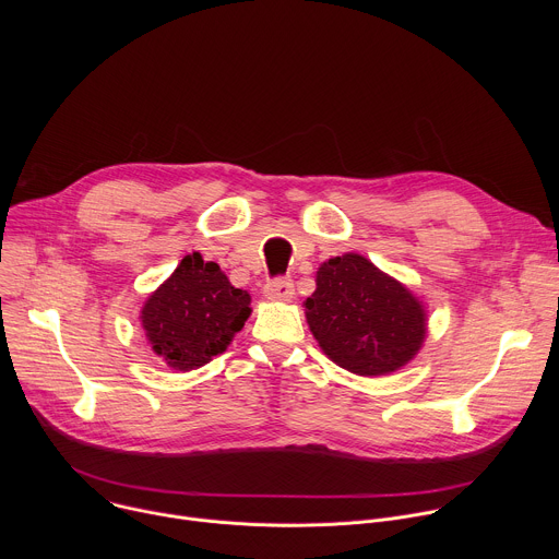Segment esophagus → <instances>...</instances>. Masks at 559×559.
<instances>
[{
	"label": "esophagus",
	"instance_id": "esophagus-1",
	"mask_svg": "<svg viewBox=\"0 0 559 559\" xmlns=\"http://www.w3.org/2000/svg\"><path fill=\"white\" fill-rule=\"evenodd\" d=\"M263 294L272 300H292L294 283H292V278H272L265 283Z\"/></svg>",
	"mask_w": 559,
	"mask_h": 559
}]
</instances>
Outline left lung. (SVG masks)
<instances>
[{"label": "left lung", "mask_w": 559, "mask_h": 559, "mask_svg": "<svg viewBox=\"0 0 559 559\" xmlns=\"http://www.w3.org/2000/svg\"><path fill=\"white\" fill-rule=\"evenodd\" d=\"M305 316L321 349L358 376L405 367L427 336L425 305L401 281L354 252L318 267Z\"/></svg>", "instance_id": "left-lung-1"}]
</instances>
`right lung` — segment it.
Returning <instances> with one entry per match:
<instances>
[{
    "label": "right lung",
    "instance_id": "1",
    "mask_svg": "<svg viewBox=\"0 0 559 559\" xmlns=\"http://www.w3.org/2000/svg\"><path fill=\"white\" fill-rule=\"evenodd\" d=\"M250 294L236 289L214 261L188 254L150 294L141 325L152 352L179 371L199 369L223 354L252 313Z\"/></svg>",
    "mask_w": 559,
    "mask_h": 559
}]
</instances>
